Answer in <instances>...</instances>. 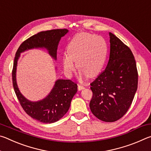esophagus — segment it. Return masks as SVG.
<instances>
[{
  "label": "esophagus",
  "instance_id": "1",
  "mask_svg": "<svg viewBox=\"0 0 151 151\" xmlns=\"http://www.w3.org/2000/svg\"><path fill=\"white\" fill-rule=\"evenodd\" d=\"M85 88V86H83V85H78V91H81L83 90V89Z\"/></svg>",
  "mask_w": 151,
  "mask_h": 151
}]
</instances>
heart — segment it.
<instances>
[{"mask_svg": "<svg viewBox=\"0 0 151 151\" xmlns=\"http://www.w3.org/2000/svg\"><path fill=\"white\" fill-rule=\"evenodd\" d=\"M108 47L101 36L80 32L76 35L67 47V54L63 55L62 63L65 75L71 77L76 70V64L80 77L93 78L101 72L105 63Z\"/></svg>", "mask_w": 151, "mask_h": 151, "instance_id": "1", "label": "heart"}]
</instances>
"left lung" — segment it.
<instances>
[{"label": "left lung", "instance_id": "8db88e82", "mask_svg": "<svg viewBox=\"0 0 151 151\" xmlns=\"http://www.w3.org/2000/svg\"><path fill=\"white\" fill-rule=\"evenodd\" d=\"M110 57L103 72L91 83L90 109L96 118L114 122L122 118L133 101L138 86L136 61L131 50L111 32Z\"/></svg>", "mask_w": 151, "mask_h": 151}]
</instances>
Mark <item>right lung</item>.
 I'll use <instances>...</instances> for the list:
<instances>
[{
  "mask_svg": "<svg viewBox=\"0 0 151 151\" xmlns=\"http://www.w3.org/2000/svg\"><path fill=\"white\" fill-rule=\"evenodd\" d=\"M67 29H53L40 32L22 43L15 55L12 68V85L18 100L27 114L43 123H52L60 120L69 109L71 101L77 92V85L70 80L58 79L49 94L41 101L32 102L20 93L16 81L17 61L20 54L35 48H45L54 59H57L58 43Z\"/></svg>",
  "mask_w": 151,
  "mask_h": 151,
  "instance_id": "right-lung-1",
  "label": "right lung"
}]
</instances>
